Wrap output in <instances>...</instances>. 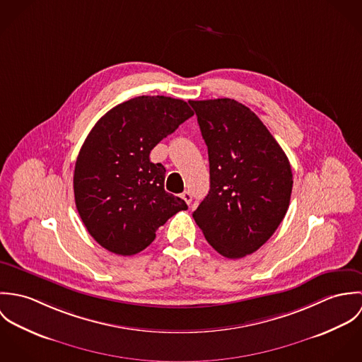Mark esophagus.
<instances>
[{
    "instance_id": "1",
    "label": "esophagus",
    "mask_w": 362,
    "mask_h": 362,
    "mask_svg": "<svg viewBox=\"0 0 362 362\" xmlns=\"http://www.w3.org/2000/svg\"><path fill=\"white\" fill-rule=\"evenodd\" d=\"M181 198H182L188 205L192 202V195H191V192H189V191L182 192V194H181Z\"/></svg>"
}]
</instances>
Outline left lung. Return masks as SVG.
<instances>
[{
  "instance_id": "1",
  "label": "left lung",
  "mask_w": 362,
  "mask_h": 362,
  "mask_svg": "<svg viewBox=\"0 0 362 362\" xmlns=\"http://www.w3.org/2000/svg\"><path fill=\"white\" fill-rule=\"evenodd\" d=\"M207 146L210 189L192 213L223 257L244 258L273 235L293 189L291 165L258 115L233 99L189 100Z\"/></svg>"
}]
</instances>
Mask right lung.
Returning a JSON list of instances; mask_svg holds the SVG:
<instances>
[{"instance_id":"obj_1","label":"right lung","mask_w":362,"mask_h":362,"mask_svg":"<svg viewBox=\"0 0 362 362\" xmlns=\"http://www.w3.org/2000/svg\"><path fill=\"white\" fill-rule=\"evenodd\" d=\"M192 115L181 99L139 96L107 111L89 132L75 163V205L107 251L122 257L144 251L160 226L188 209L164 191L165 168L149 155Z\"/></svg>"}]
</instances>
